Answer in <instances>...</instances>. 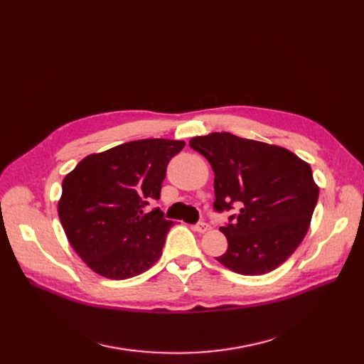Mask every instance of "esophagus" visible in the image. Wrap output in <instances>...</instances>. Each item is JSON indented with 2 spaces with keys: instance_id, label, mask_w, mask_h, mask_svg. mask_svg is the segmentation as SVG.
Listing matches in <instances>:
<instances>
[{
  "instance_id": "34e87169",
  "label": "esophagus",
  "mask_w": 364,
  "mask_h": 364,
  "mask_svg": "<svg viewBox=\"0 0 364 364\" xmlns=\"http://www.w3.org/2000/svg\"><path fill=\"white\" fill-rule=\"evenodd\" d=\"M193 228H195V230H196L198 233H206V232L209 230V224H206V223H198Z\"/></svg>"
}]
</instances>
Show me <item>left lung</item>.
<instances>
[{
	"label": "left lung",
	"mask_w": 364,
	"mask_h": 364,
	"mask_svg": "<svg viewBox=\"0 0 364 364\" xmlns=\"http://www.w3.org/2000/svg\"><path fill=\"white\" fill-rule=\"evenodd\" d=\"M190 147L214 169V209L239 214L220 227L225 254L217 258L243 276L270 273L288 259L309 232L318 199L311 166L291 150L230 132L193 137Z\"/></svg>",
	"instance_id": "left-lung-1"
}]
</instances>
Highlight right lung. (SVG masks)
<instances>
[{"label": "right lung", "instance_id": "1", "mask_svg": "<svg viewBox=\"0 0 364 364\" xmlns=\"http://www.w3.org/2000/svg\"><path fill=\"white\" fill-rule=\"evenodd\" d=\"M181 140L144 139L84 158L65 177L57 205L75 252L103 277L124 280L149 270L161 255L172 221L159 209L166 165Z\"/></svg>", "mask_w": 364, "mask_h": 364}]
</instances>
